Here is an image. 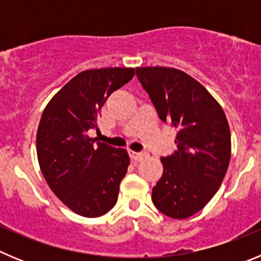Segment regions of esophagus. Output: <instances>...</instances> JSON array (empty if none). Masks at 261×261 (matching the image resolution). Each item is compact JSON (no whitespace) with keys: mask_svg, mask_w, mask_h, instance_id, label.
I'll use <instances>...</instances> for the list:
<instances>
[{"mask_svg":"<svg viewBox=\"0 0 261 261\" xmlns=\"http://www.w3.org/2000/svg\"><path fill=\"white\" fill-rule=\"evenodd\" d=\"M129 156H130V159H133V161H142V159L146 156V154L136 153V151H129Z\"/></svg>","mask_w":261,"mask_h":261,"instance_id":"34e87169","label":"esophagus"}]
</instances>
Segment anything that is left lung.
<instances>
[{"mask_svg":"<svg viewBox=\"0 0 261 261\" xmlns=\"http://www.w3.org/2000/svg\"><path fill=\"white\" fill-rule=\"evenodd\" d=\"M136 74L159 119L177 130V150L161 158L163 174L151 200L167 217L184 220L201 211L222 183L231 156L229 123L220 103L184 71L145 66Z\"/></svg>","mask_w":261,"mask_h":261,"instance_id":"left-lung-1","label":"left lung"}]
</instances>
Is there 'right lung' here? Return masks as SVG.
I'll return each mask as SVG.
<instances>
[{
	"label": "right lung",
	"instance_id": "right-lung-1",
	"mask_svg": "<svg viewBox=\"0 0 261 261\" xmlns=\"http://www.w3.org/2000/svg\"><path fill=\"white\" fill-rule=\"evenodd\" d=\"M133 68L81 71L53 96L36 133L40 170L53 193L82 217H100L114 208L129 155L95 142L87 132L98 128L99 112L111 94L128 84Z\"/></svg>",
	"mask_w": 261,
	"mask_h": 261
}]
</instances>
